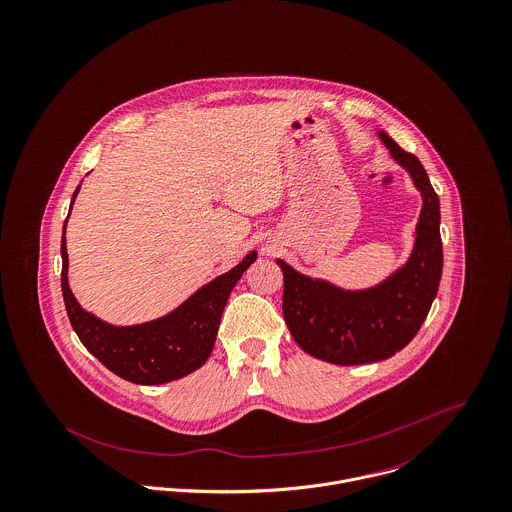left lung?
<instances>
[{
	"instance_id": "8db88e82",
	"label": "left lung",
	"mask_w": 512,
	"mask_h": 512,
	"mask_svg": "<svg viewBox=\"0 0 512 512\" xmlns=\"http://www.w3.org/2000/svg\"><path fill=\"white\" fill-rule=\"evenodd\" d=\"M379 137L422 192L416 241L406 265L373 288L351 292L304 277L277 259L284 275V322L292 338L306 353L336 365L393 357L418 334L442 279L438 194L412 153L400 149L385 131Z\"/></svg>"
}]
</instances>
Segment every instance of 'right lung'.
Wrapping results in <instances>:
<instances>
[{"mask_svg": "<svg viewBox=\"0 0 512 512\" xmlns=\"http://www.w3.org/2000/svg\"><path fill=\"white\" fill-rule=\"evenodd\" d=\"M80 186L74 190L76 198ZM72 210V206H70ZM68 220V218H66ZM62 228V296L68 320L84 347L117 377L137 385H163L206 363L218 336L229 292L257 259L251 251L229 273L202 286L171 314L139 326H112L82 310L68 286V253Z\"/></svg>", "mask_w": 512, "mask_h": 512, "instance_id": "obj_1", "label": "right lung"}]
</instances>
